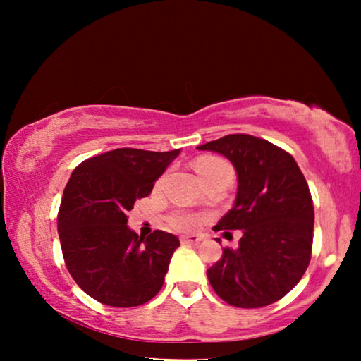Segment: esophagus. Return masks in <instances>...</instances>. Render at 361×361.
<instances>
[{
	"mask_svg": "<svg viewBox=\"0 0 361 361\" xmlns=\"http://www.w3.org/2000/svg\"><path fill=\"white\" fill-rule=\"evenodd\" d=\"M202 240V237L200 235H185L181 237V243H199Z\"/></svg>",
	"mask_w": 361,
	"mask_h": 361,
	"instance_id": "1",
	"label": "esophagus"
}]
</instances>
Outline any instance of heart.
<instances>
[{
	"label": "heart",
	"instance_id": "b5f03b06",
	"mask_svg": "<svg viewBox=\"0 0 361 361\" xmlns=\"http://www.w3.org/2000/svg\"><path fill=\"white\" fill-rule=\"evenodd\" d=\"M195 170H197V173L200 175L202 181L219 178V176L232 180V176H234V170H232L231 164L216 156L199 157L197 161H195ZM169 219H170V224L180 231H194L199 228L200 223H202V218L199 215L185 212V210L173 212Z\"/></svg>",
	"mask_w": 361,
	"mask_h": 361
}]
</instances>
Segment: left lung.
Wrapping results in <instances>:
<instances>
[{"mask_svg":"<svg viewBox=\"0 0 361 361\" xmlns=\"http://www.w3.org/2000/svg\"><path fill=\"white\" fill-rule=\"evenodd\" d=\"M234 164L235 204L213 229H242L239 248H223L209 271L216 295L234 307H264L302 279L314 239V204L307 181L290 152L247 133L197 146Z\"/></svg>","mask_w":361,"mask_h":361,"instance_id":"left-lung-1","label":"left lung"}]
</instances>
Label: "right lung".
Here are the masks:
<instances>
[{
    "label": "right lung",
    "mask_w": 361,
    "mask_h": 361,
    "mask_svg": "<svg viewBox=\"0 0 361 361\" xmlns=\"http://www.w3.org/2000/svg\"><path fill=\"white\" fill-rule=\"evenodd\" d=\"M180 149L118 148L85 159L66 183L57 226L66 269L79 288L113 307H135L162 288L178 237L127 228V213L148 197Z\"/></svg>",
    "instance_id": "right-lung-1"
}]
</instances>
